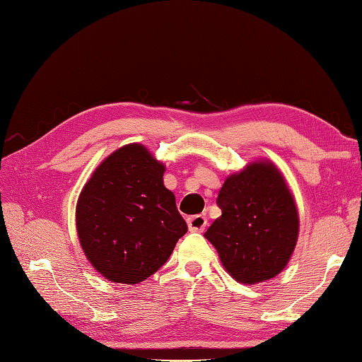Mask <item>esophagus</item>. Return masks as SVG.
I'll return each instance as SVG.
<instances>
[{
	"instance_id": "34e87169",
	"label": "esophagus",
	"mask_w": 362,
	"mask_h": 362,
	"mask_svg": "<svg viewBox=\"0 0 362 362\" xmlns=\"http://www.w3.org/2000/svg\"><path fill=\"white\" fill-rule=\"evenodd\" d=\"M187 224L192 232H202L207 226V218L204 215H195L187 218Z\"/></svg>"
}]
</instances>
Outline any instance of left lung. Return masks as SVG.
Listing matches in <instances>:
<instances>
[{
    "mask_svg": "<svg viewBox=\"0 0 362 362\" xmlns=\"http://www.w3.org/2000/svg\"><path fill=\"white\" fill-rule=\"evenodd\" d=\"M223 215L204 233L224 269L243 284L281 273L298 241L299 216L283 173L255 161L227 176L218 195Z\"/></svg>",
    "mask_w": 362,
    "mask_h": 362,
    "instance_id": "8db88e82",
    "label": "left lung"
}]
</instances>
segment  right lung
<instances>
[{
    "label": "right lung",
    "mask_w": 362,
    "mask_h": 362,
    "mask_svg": "<svg viewBox=\"0 0 362 362\" xmlns=\"http://www.w3.org/2000/svg\"><path fill=\"white\" fill-rule=\"evenodd\" d=\"M164 170L143 144H127L96 167L79 193V244L112 283L138 284L153 275L187 232Z\"/></svg>",
    "instance_id": "right-lung-1"
}]
</instances>
